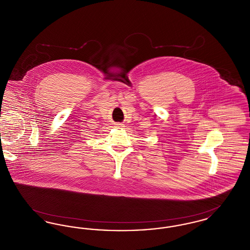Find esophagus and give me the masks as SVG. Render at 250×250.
<instances>
[{"label": "esophagus", "instance_id": "esophagus-1", "mask_svg": "<svg viewBox=\"0 0 250 250\" xmlns=\"http://www.w3.org/2000/svg\"><path fill=\"white\" fill-rule=\"evenodd\" d=\"M117 125V126H123V124H117V125Z\"/></svg>", "mask_w": 250, "mask_h": 250}]
</instances>
